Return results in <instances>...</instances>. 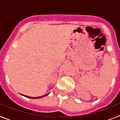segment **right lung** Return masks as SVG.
Returning a JSON list of instances; mask_svg holds the SVG:
<instances>
[{
  "instance_id": "right-lung-1",
  "label": "right lung",
  "mask_w": 120,
  "mask_h": 120,
  "mask_svg": "<svg viewBox=\"0 0 120 120\" xmlns=\"http://www.w3.org/2000/svg\"><path fill=\"white\" fill-rule=\"evenodd\" d=\"M47 94H46V95H45V96H47ZM24 96V95H23ZM45 96H41V97H29V96H25V97H27V98H41V97H44Z\"/></svg>"
}]
</instances>
